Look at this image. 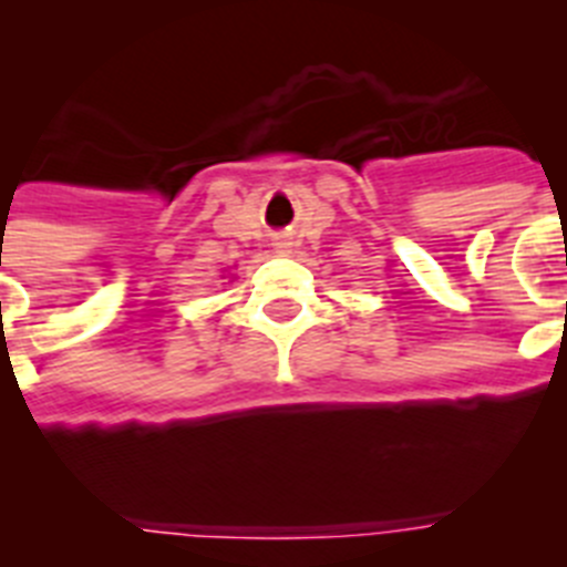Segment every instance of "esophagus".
Returning <instances> with one entry per match:
<instances>
[{"instance_id": "34e87169", "label": "esophagus", "mask_w": 567, "mask_h": 567, "mask_svg": "<svg viewBox=\"0 0 567 567\" xmlns=\"http://www.w3.org/2000/svg\"><path fill=\"white\" fill-rule=\"evenodd\" d=\"M275 249H278L280 255H287L289 252V240L287 238H278V240H275Z\"/></svg>"}]
</instances>
